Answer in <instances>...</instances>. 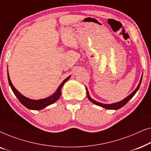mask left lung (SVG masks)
Wrapping results in <instances>:
<instances>
[{
    "label": "left lung",
    "instance_id": "obj_1",
    "mask_svg": "<svg viewBox=\"0 0 151 151\" xmlns=\"http://www.w3.org/2000/svg\"><path fill=\"white\" fill-rule=\"evenodd\" d=\"M142 78L141 79H140V81H139V83L138 84L137 88H135V91L129 95V96H128L127 98L124 99L122 101H119L118 102H115V103H113V104H102V103H100V102H97V101L93 100V99L91 98L89 94H88V89L86 87V93H87V97H88V99L91 102L93 103V104L98 105V106H102L103 108H105L106 109H113V110H117V109H119L122 108V107L124 106V105L127 104V103L129 102V101L131 100V99L133 98L134 96V95L136 93V92L137 91L138 89H139V86H140V84H141V82H142Z\"/></svg>",
    "mask_w": 151,
    "mask_h": 151
}]
</instances>
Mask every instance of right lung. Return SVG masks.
Returning <instances> with one entry per match:
<instances>
[{
	"instance_id": "add662e5",
	"label": "right lung",
	"mask_w": 151,
	"mask_h": 151,
	"mask_svg": "<svg viewBox=\"0 0 151 151\" xmlns=\"http://www.w3.org/2000/svg\"><path fill=\"white\" fill-rule=\"evenodd\" d=\"M70 77H71V76H69V77H67L65 80H64V81L60 84V86H58V88L56 91H55L52 96H49L48 98L36 100H32V99L26 98V97L22 96L20 93L18 92V91L16 89V88L14 87V85L12 83L11 80H10V78H9V73H8V69H7L8 81H9V84L10 86H11L12 91L14 92V95L17 97V98L18 99V100L20 101V102L21 103L22 105H24L26 108L31 109V110H41V109H44L46 106H49V105H50L51 104H53V103L56 102L61 96L62 87L63 86L64 84H65V82L69 79Z\"/></svg>"
}]
</instances>
